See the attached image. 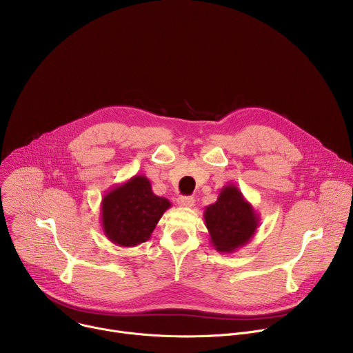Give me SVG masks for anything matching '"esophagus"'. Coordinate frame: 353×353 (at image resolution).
Instances as JSON below:
<instances>
[{"label": "esophagus", "instance_id": "obj_1", "mask_svg": "<svg viewBox=\"0 0 353 353\" xmlns=\"http://www.w3.org/2000/svg\"><path fill=\"white\" fill-rule=\"evenodd\" d=\"M195 204V199L188 195H180L177 198V205L181 208H191Z\"/></svg>", "mask_w": 353, "mask_h": 353}]
</instances>
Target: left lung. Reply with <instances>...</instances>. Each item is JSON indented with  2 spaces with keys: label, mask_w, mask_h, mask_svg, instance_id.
I'll return each mask as SVG.
<instances>
[{
  "label": "left lung",
  "mask_w": 353,
  "mask_h": 353,
  "mask_svg": "<svg viewBox=\"0 0 353 353\" xmlns=\"http://www.w3.org/2000/svg\"><path fill=\"white\" fill-rule=\"evenodd\" d=\"M204 219L211 244L219 253H234L260 226V215L234 184L221 190L216 203L205 208Z\"/></svg>",
  "instance_id": "1"
}]
</instances>
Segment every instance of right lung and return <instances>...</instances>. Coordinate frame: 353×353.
Listing matches in <instances>:
<instances>
[{"label": "right lung", "instance_id": "right-lung-1", "mask_svg": "<svg viewBox=\"0 0 353 353\" xmlns=\"http://www.w3.org/2000/svg\"><path fill=\"white\" fill-rule=\"evenodd\" d=\"M170 201L154 194L145 176H134L113 187L102 199V229L106 237L120 247H134L146 241Z\"/></svg>", "mask_w": 353, "mask_h": 353}]
</instances>
